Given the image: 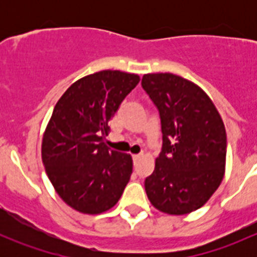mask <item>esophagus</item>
Returning a JSON list of instances; mask_svg holds the SVG:
<instances>
[{
    "label": "esophagus",
    "mask_w": 257,
    "mask_h": 257,
    "mask_svg": "<svg viewBox=\"0 0 257 257\" xmlns=\"http://www.w3.org/2000/svg\"><path fill=\"white\" fill-rule=\"evenodd\" d=\"M141 158H142V155H141V154H136V155H133V162H134V164H137V163H138L139 160H141Z\"/></svg>",
    "instance_id": "esophagus-1"
}]
</instances>
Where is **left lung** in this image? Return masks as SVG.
Returning <instances> with one entry per match:
<instances>
[{"label": "left lung", "instance_id": "left-lung-1", "mask_svg": "<svg viewBox=\"0 0 257 257\" xmlns=\"http://www.w3.org/2000/svg\"><path fill=\"white\" fill-rule=\"evenodd\" d=\"M142 87L159 110L163 133L162 153L144 183L148 199L165 214L195 211L224 178V121L209 95L183 77L144 74Z\"/></svg>", "mask_w": 257, "mask_h": 257}]
</instances>
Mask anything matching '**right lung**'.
I'll list each match as a JSON object with an SVG mask.
<instances>
[{
  "mask_svg": "<svg viewBox=\"0 0 257 257\" xmlns=\"http://www.w3.org/2000/svg\"><path fill=\"white\" fill-rule=\"evenodd\" d=\"M138 74L100 71L74 82L54 107L42 139V162L62 200L83 214L112 209L133 172L129 154L104 143L109 121L139 83Z\"/></svg>",
  "mask_w": 257,
  "mask_h": 257,
  "instance_id": "right-lung-1",
  "label": "right lung"
}]
</instances>
